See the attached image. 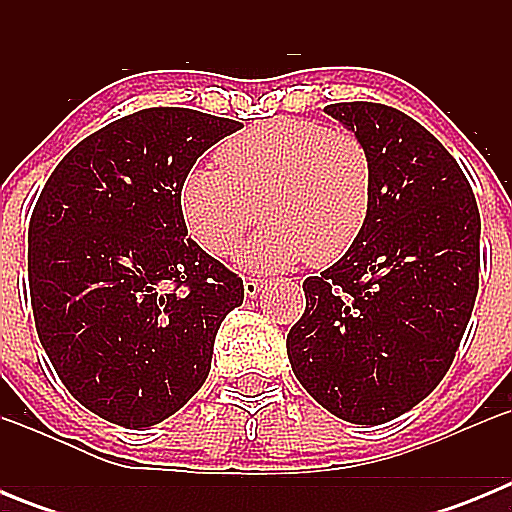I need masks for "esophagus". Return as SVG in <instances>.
<instances>
[{"mask_svg": "<svg viewBox=\"0 0 512 512\" xmlns=\"http://www.w3.org/2000/svg\"><path fill=\"white\" fill-rule=\"evenodd\" d=\"M264 279H243V292H246V297H256L264 289Z\"/></svg>", "mask_w": 512, "mask_h": 512, "instance_id": "obj_1", "label": "esophagus"}]
</instances>
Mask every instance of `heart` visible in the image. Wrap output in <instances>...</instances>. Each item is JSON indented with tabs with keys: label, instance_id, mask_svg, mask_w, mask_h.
<instances>
[{
	"label": "heart",
	"instance_id": "obj_1",
	"mask_svg": "<svg viewBox=\"0 0 512 512\" xmlns=\"http://www.w3.org/2000/svg\"><path fill=\"white\" fill-rule=\"evenodd\" d=\"M215 164L194 166L179 192L189 235L212 256H233L261 217L243 259L279 271L336 264L372 210V164L359 138L320 122L274 117L225 140Z\"/></svg>",
	"mask_w": 512,
	"mask_h": 512
}]
</instances>
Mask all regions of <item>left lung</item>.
<instances>
[{"label":"left lung","instance_id":"obj_1","mask_svg":"<svg viewBox=\"0 0 512 512\" xmlns=\"http://www.w3.org/2000/svg\"><path fill=\"white\" fill-rule=\"evenodd\" d=\"M325 112L369 153L372 210L351 251L302 284L287 354L328 413L379 425L449 372L477 300L482 223L456 158L413 117L372 102Z\"/></svg>","mask_w":512,"mask_h":512}]
</instances>
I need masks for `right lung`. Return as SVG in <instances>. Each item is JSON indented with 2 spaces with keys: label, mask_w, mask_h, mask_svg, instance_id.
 <instances>
[{
  "label": "right lung",
  "mask_w": 512,
  "mask_h": 512,
  "mask_svg": "<svg viewBox=\"0 0 512 512\" xmlns=\"http://www.w3.org/2000/svg\"><path fill=\"white\" fill-rule=\"evenodd\" d=\"M241 128L184 107L133 112L71 148L35 202V328L58 379L99 418L151 428L210 374L243 282L187 238L179 192L197 158Z\"/></svg>",
  "instance_id": "add662e5"
}]
</instances>
